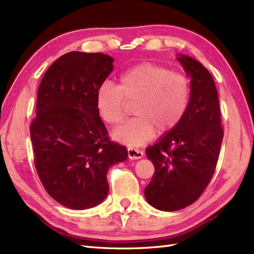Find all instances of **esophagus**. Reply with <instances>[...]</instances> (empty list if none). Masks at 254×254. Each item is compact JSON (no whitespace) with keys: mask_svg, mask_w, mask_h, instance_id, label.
<instances>
[{"mask_svg":"<svg viewBox=\"0 0 254 254\" xmlns=\"http://www.w3.org/2000/svg\"><path fill=\"white\" fill-rule=\"evenodd\" d=\"M128 157L130 159H140L143 157V152L140 149L129 147L128 148Z\"/></svg>","mask_w":254,"mask_h":254,"instance_id":"1","label":"esophagus"}]
</instances>
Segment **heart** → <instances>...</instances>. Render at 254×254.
Masks as SVG:
<instances>
[{
  "label": "heart",
  "instance_id": "obj_1",
  "mask_svg": "<svg viewBox=\"0 0 254 254\" xmlns=\"http://www.w3.org/2000/svg\"><path fill=\"white\" fill-rule=\"evenodd\" d=\"M190 98L189 80L180 72L154 63H142L123 71L118 85L105 81L96 93V106L106 124L118 126L124 119L126 102H133L135 118L113 132V139L139 146L153 138L156 130L164 134L183 120Z\"/></svg>",
  "mask_w": 254,
  "mask_h": 254
}]
</instances>
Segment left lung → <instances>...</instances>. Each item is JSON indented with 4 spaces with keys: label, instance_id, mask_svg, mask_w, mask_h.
<instances>
[{
    "label": "left lung",
    "instance_id": "1",
    "mask_svg": "<svg viewBox=\"0 0 254 254\" xmlns=\"http://www.w3.org/2000/svg\"><path fill=\"white\" fill-rule=\"evenodd\" d=\"M191 78L190 100L183 120L145 150L155 173L144 194L153 207L174 211L195 202L216 170L223 139L218 92L200 62L180 54Z\"/></svg>",
    "mask_w": 254,
    "mask_h": 254
}]
</instances>
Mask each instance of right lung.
Returning <instances> with one entry per match:
<instances>
[{
	"instance_id": "obj_1",
	"label": "right lung",
	"mask_w": 254,
	"mask_h": 254,
	"mask_svg": "<svg viewBox=\"0 0 254 254\" xmlns=\"http://www.w3.org/2000/svg\"><path fill=\"white\" fill-rule=\"evenodd\" d=\"M112 69L110 56L71 51L40 81L30 126L34 163L48 194L68 208L104 201L109 169L128 157L124 145L109 138L96 106V93Z\"/></svg>"
}]
</instances>
